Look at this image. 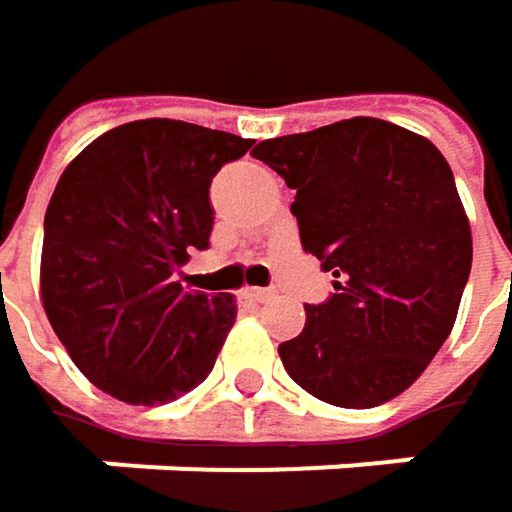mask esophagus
<instances>
[{"label":"esophagus","mask_w":512,"mask_h":512,"mask_svg":"<svg viewBox=\"0 0 512 512\" xmlns=\"http://www.w3.org/2000/svg\"><path fill=\"white\" fill-rule=\"evenodd\" d=\"M244 294H247L250 300H256V303H268V300H274V297H277L271 288H247Z\"/></svg>","instance_id":"34e87169"}]
</instances>
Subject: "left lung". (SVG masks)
Returning a JSON list of instances; mask_svg holds the SVG:
<instances>
[{"label":"left lung","instance_id":"1","mask_svg":"<svg viewBox=\"0 0 512 512\" xmlns=\"http://www.w3.org/2000/svg\"><path fill=\"white\" fill-rule=\"evenodd\" d=\"M297 191L300 244L336 294L280 345L291 380L333 407L398 398L451 336L472 226L445 156L404 126L351 117L256 144Z\"/></svg>","mask_w":512,"mask_h":512}]
</instances>
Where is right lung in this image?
Segmentation results:
<instances>
[{"label": "right lung", "mask_w": 512, "mask_h": 512, "mask_svg": "<svg viewBox=\"0 0 512 512\" xmlns=\"http://www.w3.org/2000/svg\"><path fill=\"white\" fill-rule=\"evenodd\" d=\"M250 147L150 117L99 135L64 167L43 221L40 303L96 389L170 404L215 368L235 294H185L173 271L209 247L212 176Z\"/></svg>", "instance_id": "1"}]
</instances>
